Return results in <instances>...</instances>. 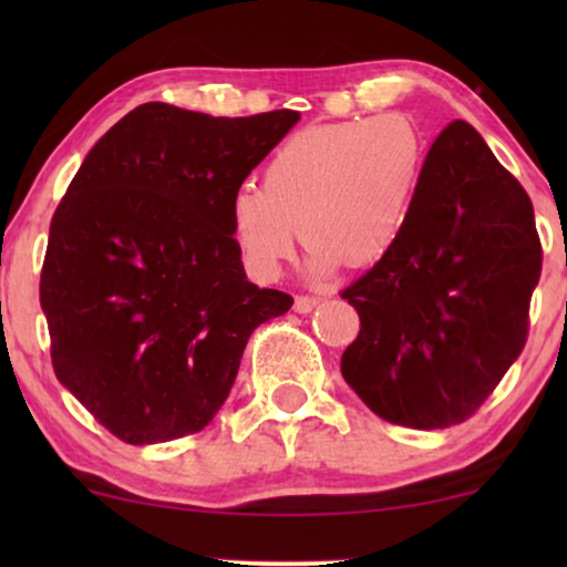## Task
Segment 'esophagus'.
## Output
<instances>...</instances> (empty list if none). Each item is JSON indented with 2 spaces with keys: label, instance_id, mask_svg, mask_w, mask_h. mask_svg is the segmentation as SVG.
<instances>
[{
  "label": "esophagus",
  "instance_id": "obj_1",
  "mask_svg": "<svg viewBox=\"0 0 567 567\" xmlns=\"http://www.w3.org/2000/svg\"><path fill=\"white\" fill-rule=\"evenodd\" d=\"M320 297H312V293H299L297 297V301H293V309H297L299 315H307V312H312V309L320 305Z\"/></svg>",
  "mask_w": 567,
  "mask_h": 567
}]
</instances>
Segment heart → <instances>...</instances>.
<instances>
[{
  "mask_svg": "<svg viewBox=\"0 0 567 567\" xmlns=\"http://www.w3.org/2000/svg\"><path fill=\"white\" fill-rule=\"evenodd\" d=\"M425 146L400 113L309 126L286 138L262 169V188L239 185L231 237L258 281H276L299 227L315 274L382 258L398 243L423 183Z\"/></svg>",
  "mask_w": 567,
  "mask_h": 567,
  "instance_id": "obj_1",
  "label": "heart"
}]
</instances>
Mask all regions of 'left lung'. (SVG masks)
Instances as JSON below:
<instances>
[{"mask_svg":"<svg viewBox=\"0 0 567 567\" xmlns=\"http://www.w3.org/2000/svg\"><path fill=\"white\" fill-rule=\"evenodd\" d=\"M539 274L529 196L467 121H452L400 239L340 293L361 317L343 379L394 425L467 421L524 351Z\"/></svg>","mask_w":567,"mask_h":567,"instance_id":"8db88e82","label":"left lung"}]
</instances>
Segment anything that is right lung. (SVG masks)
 <instances>
[{
  "label": "right lung",
  "mask_w": 567,
  "mask_h": 567,
  "mask_svg": "<svg viewBox=\"0 0 567 567\" xmlns=\"http://www.w3.org/2000/svg\"><path fill=\"white\" fill-rule=\"evenodd\" d=\"M299 121L144 103L92 146L51 219L41 307L56 379L134 446L229 398L247 338L293 299L247 281L229 204Z\"/></svg>",
  "instance_id": "right-lung-1"
}]
</instances>
